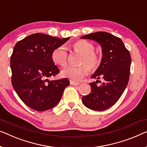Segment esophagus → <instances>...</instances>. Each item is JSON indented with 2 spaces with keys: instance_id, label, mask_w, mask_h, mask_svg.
<instances>
[{
  "instance_id": "1",
  "label": "esophagus",
  "mask_w": 147,
  "mask_h": 147,
  "mask_svg": "<svg viewBox=\"0 0 147 147\" xmlns=\"http://www.w3.org/2000/svg\"><path fill=\"white\" fill-rule=\"evenodd\" d=\"M70 83H71V85H74V86H77V85L80 84L79 82H75V81H73V80H70Z\"/></svg>"
}]
</instances>
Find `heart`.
<instances>
[{"label":"heart","mask_w":147,"mask_h":147,"mask_svg":"<svg viewBox=\"0 0 147 147\" xmlns=\"http://www.w3.org/2000/svg\"><path fill=\"white\" fill-rule=\"evenodd\" d=\"M73 47L74 51L82 55L80 63L83 65L78 67H69L63 70L61 73L65 78L74 81H79L84 76L88 74L90 72L89 66L92 71H94L99 67L100 58L94 53L95 48L94 45L87 41H76L73 44ZM51 59L56 65L61 67L66 66L68 60L67 48L64 45L56 47L52 52Z\"/></svg>","instance_id":"heart-1"}]
</instances>
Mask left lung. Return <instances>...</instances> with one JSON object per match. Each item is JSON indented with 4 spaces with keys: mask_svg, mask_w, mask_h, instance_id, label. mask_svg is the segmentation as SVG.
<instances>
[{
    "mask_svg": "<svg viewBox=\"0 0 147 147\" xmlns=\"http://www.w3.org/2000/svg\"><path fill=\"white\" fill-rule=\"evenodd\" d=\"M80 38L94 40L101 46V62L91 78L104 79L100 86L97 85L98 80L90 83L91 92L82 98V103L92 110H105L117 102L127 86L130 53L121 39L108 32H95Z\"/></svg>",
    "mask_w": 147,
    "mask_h": 147,
    "instance_id": "1",
    "label": "left lung"
}]
</instances>
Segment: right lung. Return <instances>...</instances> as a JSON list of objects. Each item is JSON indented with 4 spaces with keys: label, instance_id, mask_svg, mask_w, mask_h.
<instances>
[{
    "label": "right lung",
    "instance_id": "right-lung-1",
    "mask_svg": "<svg viewBox=\"0 0 147 147\" xmlns=\"http://www.w3.org/2000/svg\"><path fill=\"white\" fill-rule=\"evenodd\" d=\"M69 39L38 33L15 45L10 57L12 84L20 98L30 108L46 111L60 102L70 82L66 78L49 80L60 72L52 60L51 53Z\"/></svg>",
    "mask_w": 147,
    "mask_h": 147
}]
</instances>
